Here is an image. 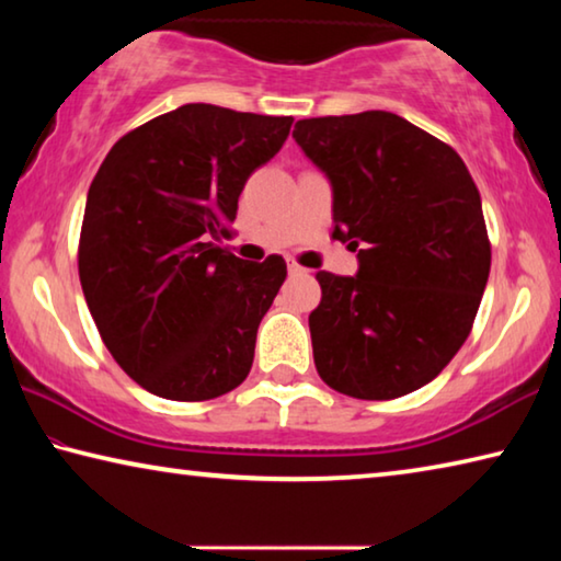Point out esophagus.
I'll list each match as a JSON object with an SVG mask.
<instances>
[{
  "label": "esophagus",
  "instance_id": "esophagus-1",
  "mask_svg": "<svg viewBox=\"0 0 561 561\" xmlns=\"http://www.w3.org/2000/svg\"><path fill=\"white\" fill-rule=\"evenodd\" d=\"M289 274H291V277H301V274H307V270L299 267L297 262H289Z\"/></svg>",
  "mask_w": 561,
  "mask_h": 561
}]
</instances>
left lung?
I'll return each mask as SVG.
<instances>
[{"mask_svg":"<svg viewBox=\"0 0 561 561\" xmlns=\"http://www.w3.org/2000/svg\"><path fill=\"white\" fill-rule=\"evenodd\" d=\"M291 138L327 175L331 237L354 277L317 272L319 376L360 401L431 383L468 339L490 277L480 193L450 146L388 111L304 118Z\"/></svg>","mask_w":561,"mask_h":561,"instance_id":"left-lung-1","label":"left lung"}]
</instances>
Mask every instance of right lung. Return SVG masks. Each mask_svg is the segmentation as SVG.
Returning a JSON list of instances; mask_svg holds the SVG:
<instances>
[{
	"mask_svg": "<svg viewBox=\"0 0 561 561\" xmlns=\"http://www.w3.org/2000/svg\"><path fill=\"white\" fill-rule=\"evenodd\" d=\"M291 116L185 103L123 136L89 187L79 277L103 344L146 391L210 401L252 368L279 254L234 257L237 201L279 153Z\"/></svg>",
	"mask_w": 561,
	"mask_h": 561,
	"instance_id": "1",
	"label": "right lung"
}]
</instances>
